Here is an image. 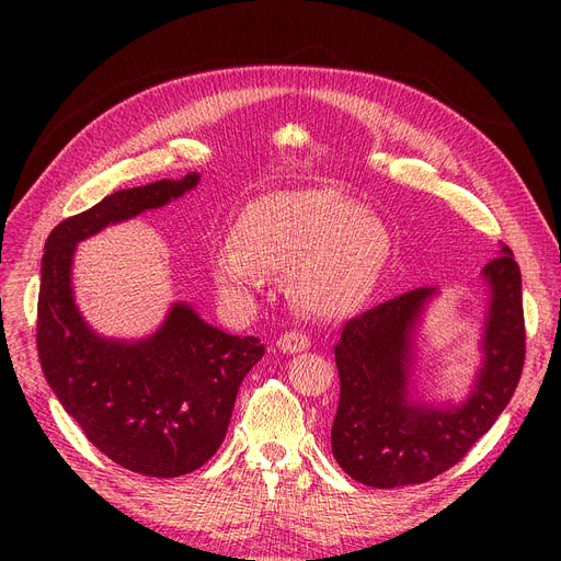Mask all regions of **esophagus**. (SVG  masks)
I'll return each mask as SVG.
<instances>
[{"label":"esophagus","instance_id":"34e87169","mask_svg":"<svg viewBox=\"0 0 561 561\" xmlns=\"http://www.w3.org/2000/svg\"><path fill=\"white\" fill-rule=\"evenodd\" d=\"M277 345L282 352H302L311 345L309 336L305 332H298V330H290V332H284L279 339H277Z\"/></svg>","mask_w":561,"mask_h":561}]
</instances>
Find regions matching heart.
Returning a JSON list of instances; mask_svg holds the SVG:
<instances>
[{
    "mask_svg": "<svg viewBox=\"0 0 561 561\" xmlns=\"http://www.w3.org/2000/svg\"><path fill=\"white\" fill-rule=\"evenodd\" d=\"M387 256V231L336 188L284 191L254 202L211 261L233 298L256 293L268 271H293L296 302L318 316L355 307Z\"/></svg>",
    "mask_w": 561,
    "mask_h": 561,
    "instance_id": "obj_1",
    "label": "heart"
}]
</instances>
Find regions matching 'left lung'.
Listing matches in <instances>:
<instances>
[{"label": "left lung", "mask_w": 561, "mask_h": 561, "mask_svg": "<svg viewBox=\"0 0 561 561\" xmlns=\"http://www.w3.org/2000/svg\"><path fill=\"white\" fill-rule=\"evenodd\" d=\"M491 288L484 368L461 407L407 400L411 330L434 288H414L350 318L334 345L341 396L332 453L375 489L430 482L466 457L512 400L525 364L520 268L505 245L482 271Z\"/></svg>", "instance_id": "1"}]
</instances>
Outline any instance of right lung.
Here are the masks:
<instances>
[{
  "label": "right lung",
  "mask_w": 561,
  "mask_h": 561,
  "mask_svg": "<svg viewBox=\"0 0 561 561\" xmlns=\"http://www.w3.org/2000/svg\"><path fill=\"white\" fill-rule=\"evenodd\" d=\"M197 172L106 195L58 222L45 241L36 345L51 391L111 461L147 478L193 473L220 448L236 393L263 357L254 336H231L174 305L147 341L95 336L79 316L70 265L79 241L195 188Z\"/></svg>",
  "instance_id": "1"
}]
</instances>
